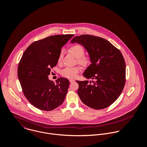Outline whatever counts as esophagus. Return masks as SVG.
Returning a JSON list of instances; mask_svg holds the SVG:
<instances>
[{
  "instance_id": "1",
  "label": "esophagus",
  "mask_w": 147,
  "mask_h": 147,
  "mask_svg": "<svg viewBox=\"0 0 147 147\" xmlns=\"http://www.w3.org/2000/svg\"><path fill=\"white\" fill-rule=\"evenodd\" d=\"M69 82H70V83H72L75 82V80H73V79H70V80H69Z\"/></svg>"
}]
</instances>
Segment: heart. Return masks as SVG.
Returning <instances> with one entry per match:
<instances>
[{
    "instance_id": "obj_1",
    "label": "heart",
    "mask_w": 147,
    "mask_h": 147,
    "mask_svg": "<svg viewBox=\"0 0 147 147\" xmlns=\"http://www.w3.org/2000/svg\"><path fill=\"white\" fill-rule=\"evenodd\" d=\"M71 54L77 58V62L84 68L87 67L90 63V58L88 56L84 55L85 53L84 48L79 45H75L71 46L69 49ZM63 57V51H61L58 55V62L61 63ZM81 68L79 66H75L72 67H66L64 68L61 74L67 78L74 79L76 77L79 72L80 71Z\"/></svg>"
}]
</instances>
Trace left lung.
I'll use <instances>...</instances> for the list:
<instances>
[{
    "instance_id": "obj_1",
    "label": "left lung",
    "mask_w": 147,
    "mask_h": 147,
    "mask_svg": "<svg viewBox=\"0 0 147 147\" xmlns=\"http://www.w3.org/2000/svg\"><path fill=\"white\" fill-rule=\"evenodd\" d=\"M88 51L91 64L83 73L90 81H76L78 95L85 105L103 109L113 104L121 95L126 82V64L121 52L107 40L83 34L73 38Z\"/></svg>"
}]
</instances>
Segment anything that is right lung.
Returning a JSON list of instances; mask_svg holds the SVG:
<instances>
[{
	"label": "right lung",
	"mask_w": 147,
	"mask_h": 147,
	"mask_svg": "<svg viewBox=\"0 0 147 147\" xmlns=\"http://www.w3.org/2000/svg\"><path fill=\"white\" fill-rule=\"evenodd\" d=\"M74 36L55 35L35 41L21 57L18 75L23 93L32 105L40 110H53L64 100L69 80L60 78L54 83L48 76L57 64L61 48Z\"/></svg>",
	"instance_id": "1"
}]
</instances>
